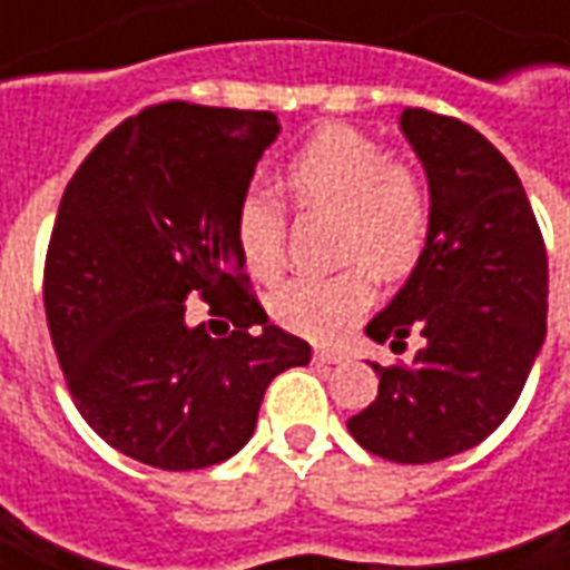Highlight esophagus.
Instances as JSON below:
<instances>
[{
	"mask_svg": "<svg viewBox=\"0 0 570 570\" xmlns=\"http://www.w3.org/2000/svg\"><path fill=\"white\" fill-rule=\"evenodd\" d=\"M313 360H316L320 366H335V363H341L344 356H341L337 351H328V347H316V351H313Z\"/></svg>",
	"mask_w": 570,
	"mask_h": 570,
	"instance_id": "34e87169",
	"label": "esophagus"
}]
</instances>
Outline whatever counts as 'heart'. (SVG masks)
I'll list each match as a JSON object with an SVG mask.
<instances>
[{
	"instance_id": "b5f03b06",
	"label": "heart",
	"mask_w": 570,
	"mask_h": 570,
	"mask_svg": "<svg viewBox=\"0 0 570 570\" xmlns=\"http://www.w3.org/2000/svg\"><path fill=\"white\" fill-rule=\"evenodd\" d=\"M278 183L301 210L335 214V257L366 263L384 278L406 276L428 245L431 207L419 173L387 158L384 145L351 127H323L294 148ZM238 247L254 276L285 263V214L266 195H247L235 219ZM353 263L332 276H301L276 294V316L301 335H341L372 304L368 273Z\"/></svg>"
}]
</instances>
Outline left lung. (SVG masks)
<instances>
[{"label":"left lung","instance_id":"1","mask_svg":"<svg viewBox=\"0 0 570 570\" xmlns=\"http://www.w3.org/2000/svg\"><path fill=\"white\" fill-rule=\"evenodd\" d=\"M400 132L431 195L428 245L391 304L366 325L410 366H379V397L347 419L375 456L422 465L465 453L512 412L547 337L549 263L524 186L462 120L406 108Z\"/></svg>","mask_w":570,"mask_h":570}]
</instances>
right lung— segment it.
Returning a JSON list of instances; mask_svg holds the SVG:
<instances>
[{"mask_svg": "<svg viewBox=\"0 0 570 570\" xmlns=\"http://www.w3.org/2000/svg\"><path fill=\"white\" fill-rule=\"evenodd\" d=\"M278 129L273 111L155 105L114 127L65 188L42 285L55 353L89 428L151 469L235 456L269 382L309 363L307 341L245 292L235 233ZM191 293L234 323L229 336L187 323Z\"/></svg>", "mask_w": 570, "mask_h": 570, "instance_id": "right-lung-1", "label": "right lung"}]
</instances>
